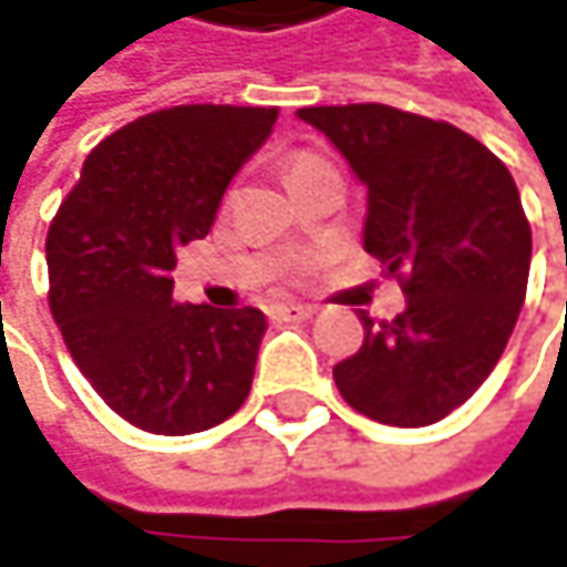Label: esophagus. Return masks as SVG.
<instances>
[{"label":"esophagus","instance_id":"34e87169","mask_svg":"<svg viewBox=\"0 0 567 567\" xmlns=\"http://www.w3.org/2000/svg\"><path fill=\"white\" fill-rule=\"evenodd\" d=\"M272 321H308L315 315L311 305H276L272 311Z\"/></svg>","mask_w":567,"mask_h":567}]
</instances>
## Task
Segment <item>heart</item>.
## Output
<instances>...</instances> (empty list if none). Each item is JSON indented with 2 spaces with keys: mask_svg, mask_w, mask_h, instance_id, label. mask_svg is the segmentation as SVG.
Here are the masks:
<instances>
[{
  "mask_svg": "<svg viewBox=\"0 0 567 567\" xmlns=\"http://www.w3.org/2000/svg\"><path fill=\"white\" fill-rule=\"evenodd\" d=\"M305 161H311V157H298V161H295V164H305Z\"/></svg>",
  "mask_w": 567,
  "mask_h": 567,
  "instance_id": "heart-1",
  "label": "heart"
}]
</instances>
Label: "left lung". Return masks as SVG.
<instances>
[{
	"label": "left lung",
	"instance_id": "obj_1",
	"mask_svg": "<svg viewBox=\"0 0 567 567\" xmlns=\"http://www.w3.org/2000/svg\"><path fill=\"white\" fill-rule=\"evenodd\" d=\"M368 189L364 249L403 282L391 321L334 364L341 396L388 426H430L506 351L525 301L532 229L506 164L453 124L388 104L301 107Z\"/></svg>",
	"mask_w": 567,
	"mask_h": 567
}]
</instances>
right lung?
<instances>
[{
    "label": "right lung",
    "instance_id": "1",
    "mask_svg": "<svg viewBox=\"0 0 567 567\" xmlns=\"http://www.w3.org/2000/svg\"><path fill=\"white\" fill-rule=\"evenodd\" d=\"M276 117L233 104L137 117L87 154L49 229V301L64 344L104 403L147 433L209 430L252 391L266 315L179 305L171 276Z\"/></svg>",
    "mask_w": 567,
    "mask_h": 567
}]
</instances>
